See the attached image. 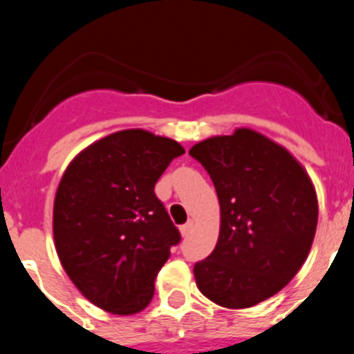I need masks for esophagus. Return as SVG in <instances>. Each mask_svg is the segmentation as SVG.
Masks as SVG:
<instances>
[{"label":"esophagus","instance_id":"obj_1","mask_svg":"<svg viewBox=\"0 0 354 354\" xmlns=\"http://www.w3.org/2000/svg\"><path fill=\"white\" fill-rule=\"evenodd\" d=\"M192 230H193V221H187V223H184L183 227H180V234H183L184 237H186L187 234L192 232Z\"/></svg>","mask_w":354,"mask_h":354}]
</instances>
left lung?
<instances>
[{
    "label": "left lung",
    "mask_w": 354,
    "mask_h": 354,
    "mask_svg": "<svg viewBox=\"0 0 354 354\" xmlns=\"http://www.w3.org/2000/svg\"><path fill=\"white\" fill-rule=\"evenodd\" d=\"M211 175L221 212L216 248L193 268L205 298L248 308L298 273L317 227L310 177L283 147L252 129L214 136L189 150Z\"/></svg>",
    "instance_id": "left-lung-1"
}]
</instances>
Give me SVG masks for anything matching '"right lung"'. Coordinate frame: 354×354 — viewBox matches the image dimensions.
I'll return each mask as SVG.
<instances>
[{
  "instance_id": "right-lung-1",
  "label": "right lung",
  "mask_w": 354,
  "mask_h": 354,
  "mask_svg": "<svg viewBox=\"0 0 354 354\" xmlns=\"http://www.w3.org/2000/svg\"><path fill=\"white\" fill-rule=\"evenodd\" d=\"M184 149L143 129L109 134L80 152L60 180L53 234L65 273L111 314L143 310L179 245V228L154 186Z\"/></svg>"
}]
</instances>
